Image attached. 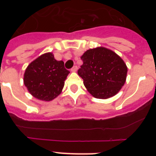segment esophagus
<instances>
[{
	"label": "esophagus",
	"mask_w": 156,
	"mask_h": 156,
	"mask_svg": "<svg viewBox=\"0 0 156 156\" xmlns=\"http://www.w3.org/2000/svg\"><path fill=\"white\" fill-rule=\"evenodd\" d=\"M77 66H73V68L71 69V71L72 72H76L77 71Z\"/></svg>",
	"instance_id": "esophagus-1"
}]
</instances>
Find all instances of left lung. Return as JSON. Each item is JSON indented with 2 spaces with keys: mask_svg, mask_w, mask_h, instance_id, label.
<instances>
[{
  "mask_svg": "<svg viewBox=\"0 0 156 156\" xmlns=\"http://www.w3.org/2000/svg\"><path fill=\"white\" fill-rule=\"evenodd\" d=\"M78 75L88 92L96 98L113 97L124 85L127 66L116 53L104 47L89 49L80 57Z\"/></svg>",
  "mask_w": 156,
  "mask_h": 156,
  "instance_id": "left-lung-1",
  "label": "left lung"
}]
</instances>
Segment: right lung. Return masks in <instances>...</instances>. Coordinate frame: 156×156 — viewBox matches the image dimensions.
Segmentation results:
<instances>
[{"label": "right lung", "instance_id": "1", "mask_svg": "<svg viewBox=\"0 0 156 156\" xmlns=\"http://www.w3.org/2000/svg\"><path fill=\"white\" fill-rule=\"evenodd\" d=\"M69 71L62 61H57L51 52L43 54L26 69L23 82L35 98L50 101L62 93Z\"/></svg>", "mask_w": 156, "mask_h": 156}]
</instances>
